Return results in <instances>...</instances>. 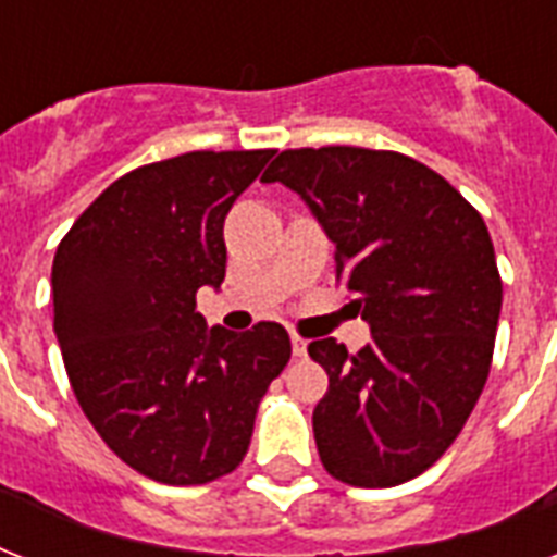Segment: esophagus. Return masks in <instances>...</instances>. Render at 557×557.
Here are the masks:
<instances>
[{
  "label": "esophagus",
  "instance_id": "esophagus-1",
  "mask_svg": "<svg viewBox=\"0 0 557 557\" xmlns=\"http://www.w3.org/2000/svg\"><path fill=\"white\" fill-rule=\"evenodd\" d=\"M306 349H309V341L300 338V335H292V352H295L297 358H304Z\"/></svg>",
  "mask_w": 557,
  "mask_h": 557
}]
</instances>
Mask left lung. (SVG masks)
<instances>
[{
	"mask_svg": "<svg viewBox=\"0 0 557 557\" xmlns=\"http://www.w3.org/2000/svg\"><path fill=\"white\" fill-rule=\"evenodd\" d=\"M262 182L309 205L372 338L309 344L330 389L312 413L323 468L358 488L407 483L457 440L492 370L503 283L483 216L410 156L286 150Z\"/></svg>",
	"mask_w": 557,
	"mask_h": 557,
	"instance_id": "left-lung-1",
	"label": "left lung"
}]
</instances>
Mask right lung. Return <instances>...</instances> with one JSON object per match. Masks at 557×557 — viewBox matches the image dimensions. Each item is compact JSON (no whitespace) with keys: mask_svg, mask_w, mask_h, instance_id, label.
Here are the masks:
<instances>
[{"mask_svg":"<svg viewBox=\"0 0 557 557\" xmlns=\"http://www.w3.org/2000/svg\"><path fill=\"white\" fill-rule=\"evenodd\" d=\"M274 150L185 152L126 173L57 245L54 332L83 413L138 474L201 485L243 462L260 398L292 358L280 323L210 326L225 216Z\"/></svg>","mask_w":557,"mask_h":557,"instance_id":"obj_1","label":"right lung"}]
</instances>
